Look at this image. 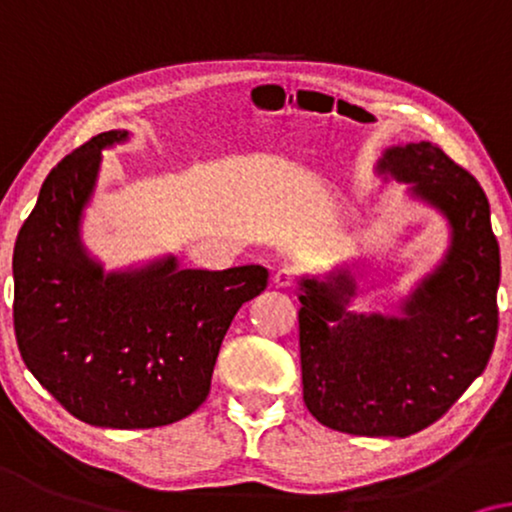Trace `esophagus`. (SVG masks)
<instances>
[{
	"mask_svg": "<svg viewBox=\"0 0 512 512\" xmlns=\"http://www.w3.org/2000/svg\"><path fill=\"white\" fill-rule=\"evenodd\" d=\"M297 271L292 267H281L274 274V285L276 288H288V285H292V281H295Z\"/></svg>",
	"mask_w": 512,
	"mask_h": 512,
	"instance_id": "34e87169",
	"label": "esophagus"
}]
</instances>
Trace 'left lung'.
Segmentation results:
<instances>
[{
  "mask_svg": "<svg viewBox=\"0 0 512 512\" xmlns=\"http://www.w3.org/2000/svg\"><path fill=\"white\" fill-rule=\"evenodd\" d=\"M377 170L440 210L452 241L438 269L403 299L400 316L349 311V269L299 278L302 386L309 412L332 431L407 438L485 372L499 330L501 255L485 192L438 145L388 147Z\"/></svg>",
  "mask_w": 512,
  "mask_h": 512,
  "instance_id": "left-lung-1",
  "label": "left lung"
}]
</instances>
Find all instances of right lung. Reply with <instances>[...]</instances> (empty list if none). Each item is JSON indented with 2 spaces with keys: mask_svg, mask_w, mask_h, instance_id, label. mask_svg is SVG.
Returning <instances> with one entry per match:
<instances>
[{
  "mask_svg": "<svg viewBox=\"0 0 512 512\" xmlns=\"http://www.w3.org/2000/svg\"><path fill=\"white\" fill-rule=\"evenodd\" d=\"M126 140L128 131L95 135L44 180L13 248V330L27 370L72 417L156 428L208 398L231 320L269 271L180 269L168 255L105 274L79 227L102 149Z\"/></svg>",
  "mask_w": 512,
  "mask_h": 512,
  "instance_id": "obj_1",
  "label": "right lung"
}]
</instances>
